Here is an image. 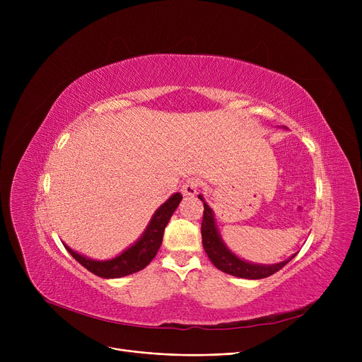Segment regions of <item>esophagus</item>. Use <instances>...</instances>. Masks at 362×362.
<instances>
[{"label":"esophagus","instance_id":"esophagus-1","mask_svg":"<svg viewBox=\"0 0 362 362\" xmlns=\"http://www.w3.org/2000/svg\"><path fill=\"white\" fill-rule=\"evenodd\" d=\"M198 187H199V180L198 179H189L182 186V194L185 197H195L198 194Z\"/></svg>","mask_w":362,"mask_h":362}]
</instances>
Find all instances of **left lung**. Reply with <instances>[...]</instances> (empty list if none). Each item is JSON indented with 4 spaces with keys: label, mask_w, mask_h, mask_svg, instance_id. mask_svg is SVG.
<instances>
[{
    "label": "left lung",
    "mask_w": 362,
    "mask_h": 362,
    "mask_svg": "<svg viewBox=\"0 0 362 362\" xmlns=\"http://www.w3.org/2000/svg\"><path fill=\"white\" fill-rule=\"evenodd\" d=\"M198 198L204 202V218L201 226L202 233V246L210 258V261L216 265L218 270L223 273L232 274L235 277L240 279H250V280H258L269 277L274 273H277L280 269H283L292 258H295L296 254L291 255L288 259L276 262V264H255L245 261L239 258L235 252H232L227 245L224 243L218 227L216 224V217L213 208L208 205L204 199V195H198Z\"/></svg>",
    "instance_id": "obj_1"
}]
</instances>
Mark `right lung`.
Listing matches in <instances>:
<instances>
[{
    "instance_id": "obj_1",
    "label": "right lung",
    "mask_w": 362,
    "mask_h": 362,
    "mask_svg": "<svg viewBox=\"0 0 362 362\" xmlns=\"http://www.w3.org/2000/svg\"><path fill=\"white\" fill-rule=\"evenodd\" d=\"M182 198L183 197L179 192L171 195L163 205L158 206V210L154 213V216L151 217L141 238L135 243L130 245L129 248H126L122 254L111 259L100 261L88 258L79 252L73 251L70 246L63 243L64 248L76 261L82 264L86 270L103 279H119L144 270L152 261V258L157 255L163 242L165 226L168 224L170 217L176 211Z\"/></svg>"
}]
</instances>
